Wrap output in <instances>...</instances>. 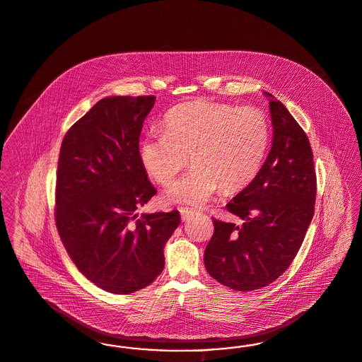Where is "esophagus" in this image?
<instances>
[{
  "label": "esophagus",
  "instance_id": "obj_1",
  "mask_svg": "<svg viewBox=\"0 0 362 362\" xmlns=\"http://www.w3.org/2000/svg\"><path fill=\"white\" fill-rule=\"evenodd\" d=\"M179 211H180L182 219H183L185 222H186V221H189V219H192V218L197 215V212L192 211V210H188V209H180Z\"/></svg>",
  "mask_w": 362,
  "mask_h": 362
}]
</instances>
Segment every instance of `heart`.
Masks as SVG:
<instances>
[{
    "label": "heart",
    "instance_id": "1",
    "mask_svg": "<svg viewBox=\"0 0 362 362\" xmlns=\"http://www.w3.org/2000/svg\"><path fill=\"white\" fill-rule=\"evenodd\" d=\"M270 127L254 107L194 101L165 115L163 134H152L140 146L147 173L162 186L187 165V175L165 191L164 199L187 206L206 204L221 188L234 192L257 175L267 150Z\"/></svg>",
    "mask_w": 362,
    "mask_h": 362
}]
</instances>
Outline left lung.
<instances>
[{
    "instance_id": "1",
    "label": "left lung",
    "mask_w": 362,
    "mask_h": 362,
    "mask_svg": "<svg viewBox=\"0 0 362 362\" xmlns=\"http://www.w3.org/2000/svg\"><path fill=\"white\" fill-rule=\"evenodd\" d=\"M270 98L273 144L249 186L227 203L239 226L214 219L207 273L238 291L267 286L286 272L312 222L317 194L312 147L286 107Z\"/></svg>"
}]
</instances>
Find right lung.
<instances>
[{
  "label": "right lung",
  "instance_id": "obj_1",
  "mask_svg": "<svg viewBox=\"0 0 362 362\" xmlns=\"http://www.w3.org/2000/svg\"><path fill=\"white\" fill-rule=\"evenodd\" d=\"M155 96L98 101L64 136L56 180V226L81 274L113 294L152 284L177 210L137 215L156 194L139 152Z\"/></svg>",
  "mask_w": 362,
  "mask_h": 362
}]
</instances>
